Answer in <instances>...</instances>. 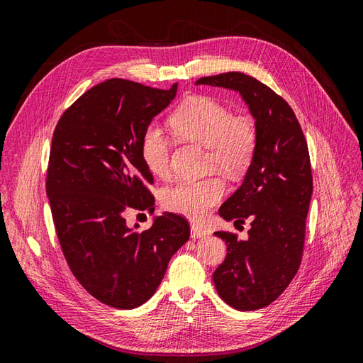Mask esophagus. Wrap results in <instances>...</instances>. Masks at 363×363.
<instances>
[{
  "label": "esophagus",
  "mask_w": 363,
  "mask_h": 363,
  "mask_svg": "<svg viewBox=\"0 0 363 363\" xmlns=\"http://www.w3.org/2000/svg\"><path fill=\"white\" fill-rule=\"evenodd\" d=\"M191 236H192L194 239L208 236V230L204 228V227H201V225H199V224H192V225H191Z\"/></svg>",
  "instance_id": "esophagus-1"
}]
</instances>
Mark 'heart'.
Instances as JSON below:
<instances>
[{
    "label": "heart",
    "mask_w": 363,
    "mask_h": 363,
    "mask_svg": "<svg viewBox=\"0 0 363 363\" xmlns=\"http://www.w3.org/2000/svg\"><path fill=\"white\" fill-rule=\"evenodd\" d=\"M174 135L207 148L208 164L228 175L244 174L255 159L257 128L248 116H233L224 104L208 96H192L169 118ZM171 144L162 128L150 125L140 138V159L147 169L164 177L169 171ZM225 188L221 179L180 182L162 194V203L174 213L201 219L221 201Z\"/></svg>",
    "instance_id": "heart-1"
}]
</instances>
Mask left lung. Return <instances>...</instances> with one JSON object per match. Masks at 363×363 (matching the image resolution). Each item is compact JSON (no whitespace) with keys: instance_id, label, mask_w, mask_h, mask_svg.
<instances>
[{"instance_id":"8db88e82","label":"left lung","mask_w":363,"mask_h":363,"mask_svg":"<svg viewBox=\"0 0 363 363\" xmlns=\"http://www.w3.org/2000/svg\"><path fill=\"white\" fill-rule=\"evenodd\" d=\"M195 84L239 92L256 121L255 159L242 184L218 211L225 221H250L251 228L247 240L215 233L225 242L227 256L213 283L228 306L257 311L277 300L300 268L313 189L307 142L291 106L252 77L225 72Z\"/></svg>"}]
</instances>
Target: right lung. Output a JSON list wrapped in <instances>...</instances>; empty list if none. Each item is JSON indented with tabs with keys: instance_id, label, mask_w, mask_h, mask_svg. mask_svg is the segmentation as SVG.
Listing matches in <instances>:
<instances>
[{
	"instance_id": "right-lung-1",
	"label": "right lung",
	"mask_w": 363,
	"mask_h": 363,
	"mask_svg": "<svg viewBox=\"0 0 363 363\" xmlns=\"http://www.w3.org/2000/svg\"><path fill=\"white\" fill-rule=\"evenodd\" d=\"M111 79L84 92L56 125L47 174L54 227L68 265L98 301L135 309L155 295L191 228L164 212L139 232L125 213L155 211L152 175L140 159V138L177 94Z\"/></svg>"
}]
</instances>
